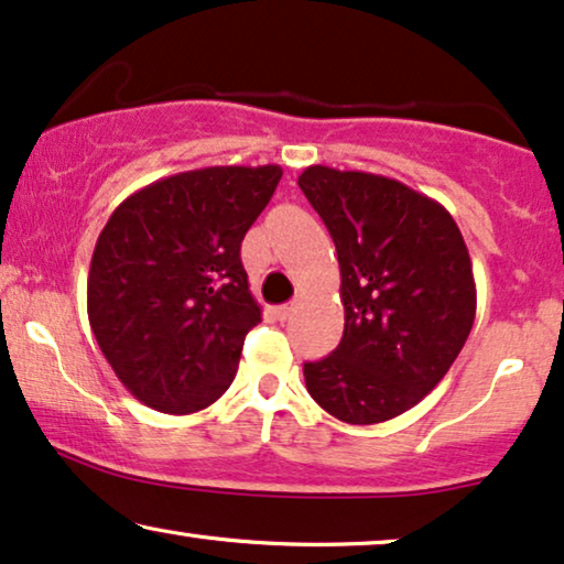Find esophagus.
Wrapping results in <instances>:
<instances>
[{"instance_id":"esophagus-1","label":"esophagus","mask_w":564,"mask_h":564,"mask_svg":"<svg viewBox=\"0 0 564 564\" xmlns=\"http://www.w3.org/2000/svg\"><path fill=\"white\" fill-rule=\"evenodd\" d=\"M294 310H296V306H294V304H283V306H278V310H275V314H278V319H283V322H286V319H291V314H294Z\"/></svg>"}]
</instances>
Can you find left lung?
I'll list each match as a JSON object with an SVG mask.
<instances>
[{"label": "left lung", "instance_id": "8db88e82", "mask_svg": "<svg viewBox=\"0 0 564 564\" xmlns=\"http://www.w3.org/2000/svg\"><path fill=\"white\" fill-rule=\"evenodd\" d=\"M333 237L343 340L306 389L350 425L392 420L446 377L475 325L469 250L452 214L400 180L312 164L299 175Z\"/></svg>", "mask_w": 564, "mask_h": 564}]
</instances>
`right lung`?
I'll return each instance as SVG.
<instances>
[{"label":"right lung","instance_id":"right-lung-1","mask_svg":"<svg viewBox=\"0 0 564 564\" xmlns=\"http://www.w3.org/2000/svg\"><path fill=\"white\" fill-rule=\"evenodd\" d=\"M283 170L204 167L141 187L97 237L87 317L102 356L147 408L191 415L235 381L260 304L239 258Z\"/></svg>","mask_w":564,"mask_h":564}]
</instances>
